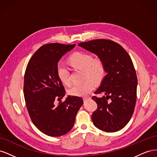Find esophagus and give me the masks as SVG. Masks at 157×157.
<instances>
[{"instance_id": "esophagus-1", "label": "esophagus", "mask_w": 157, "mask_h": 157, "mask_svg": "<svg viewBox=\"0 0 157 157\" xmlns=\"http://www.w3.org/2000/svg\"><path fill=\"white\" fill-rule=\"evenodd\" d=\"M88 99V98H83V100H84V101H87Z\"/></svg>"}]
</instances>
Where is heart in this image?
Wrapping results in <instances>:
<instances>
[{
	"label": "heart",
	"instance_id": "obj_1",
	"mask_svg": "<svg viewBox=\"0 0 157 157\" xmlns=\"http://www.w3.org/2000/svg\"><path fill=\"white\" fill-rule=\"evenodd\" d=\"M69 62L74 67L84 71V78L87 79L83 83L74 84L69 89V94L75 96H86L95 88L93 82H100L105 75V67L103 61L99 58L92 56L85 52H77L70 57ZM57 75L60 81L69 84V71L62 63H58L56 66Z\"/></svg>",
	"mask_w": 157,
	"mask_h": 157
}]
</instances>
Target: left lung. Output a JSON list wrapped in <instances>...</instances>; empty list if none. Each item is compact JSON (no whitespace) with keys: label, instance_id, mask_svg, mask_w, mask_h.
<instances>
[{"label":"left lung","instance_id":"obj_1","mask_svg":"<svg viewBox=\"0 0 157 157\" xmlns=\"http://www.w3.org/2000/svg\"><path fill=\"white\" fill-rule=\"evenodd\" d=\"M78 46L102 59L106 75L93 96L98 109L92 115L94 126L107 132L122 129L131 119L137 98V78L130 56L115 42L96 39Z\"/></svg>","mask_w":157,"mask_h":157}]
</instances>
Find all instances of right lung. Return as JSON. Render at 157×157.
Listing matches in <instances>:
<instances>
[{"mask_svg":"<svg viewBox=\"0 0 157 157\" xmlns=\"http://www.w3.org/2000/svg\"><path fill=\"white\" fill-rule=\"evenodd\" d=\"M75 44L51 43L36 51L27 64L23 92L27 111L33 124L44 134L58 137L73 127L76 115L83 104L81 98L67 96L56 105V99L65 95L56 73L59 59Z\"/></svg>","mask_w":157,"mask_h":157,"instance_id":"obj_1","label":"right lung"}]
</instances>
